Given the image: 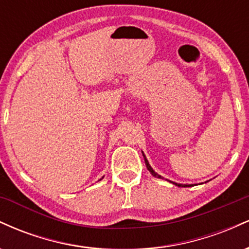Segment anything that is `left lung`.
Here are the masks:
<instances>
[{
    "label": "left lung",
    "instance_id": "left-lung-1",
    "mask_svg": "<svg viewBox=\"0 0 249 249\" xmlns=\"http://www.w3.org/2000/svg\"><path fill=\"white\" fill-rule=\"evenodd\" d=\"M142 156H144V159H145V165H146V167H147V170L150 171V173L152 174L153 177H156V178H162L161 176H159L158 173H156L153 171V168L151 167V165L148 164V161H147V159H146V157H145V154H142ZM172 182V184H174V185H177V186H181V187H187V186H192V185H182V184H177V182H174V181H171Z\"/></svg>",
    "mask_w": 249,
    "mask_h": 249
}]
</instances>
